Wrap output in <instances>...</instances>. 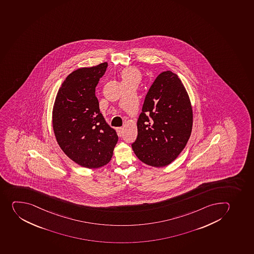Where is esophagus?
<instances>
[{"instance_id":"1","label":"esophagus","mask_w":254,"mask_h":254,"mask_svg":"<svg viewBox=\"0 0 254 254\" xmlns=\"http://www.w3.org/2000/svg\"><path fill=\"white\" fill-rule=\"evenodd\" d=\"M123 130H124V127H117V132H118V135L119 136H121L122 134H123Z\"/></svg>"}]
</instances>
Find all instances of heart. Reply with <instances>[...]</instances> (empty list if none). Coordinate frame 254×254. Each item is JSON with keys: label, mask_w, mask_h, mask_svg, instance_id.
I'll list each match as a JSON object with an SVG mask.
<instances>
[{"label": "heart", "mask_w": 254, "mask_h": 254, "mask_svg": "<svg viewBox=\"0 0 254 254\" xmlns=\"http://www.w3.org/2000/svg\"><path fill=\"white\" fill-rule=\"evenodd\" d=\"M140 72L137 69H135L134 67H127L122 72V79L123 82L125 81H129L132 79H140Z\"/></svg>", "instance_id": "heart-1"}]
</instances>
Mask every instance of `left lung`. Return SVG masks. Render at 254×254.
<instances>
[{
  "label": "left lung",
  "instance_id": "8db88e82",
  "mask_svg": "<svg viewBox=\"0 0 254 254\" xmlns=\"http://www.w3.org/2000/svg\"><path fill=\"white\" fill-rule=\"evenodd\" d=\"M192 126L193 110L184 85L176 73L161 72L144 99L133 151L147 165H169L187 145Z\"/></svg>",
  "mask_w": 254,
  "mask_h": 254
}]
</instances>
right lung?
Wrapping results in <instances>:
<instances>
[{
	"label": "right lung",
	"instance_id": "right-lung-1",
	"mask_svg": "<svg viewBox=\"0 0 254 254\" xmlns=\"http://www.w3.org/2000/svg\"><path fill=\"white\" fill-rule=\"evenodd\" d=\"M107 62L71 72L54 103L52 125L56 140L70 159L86 168L106 165L119 140L100 113L96 87Z\"/></svg>",
	"mask_w": 254,
	"mask_h": 254
}]
</instances>
